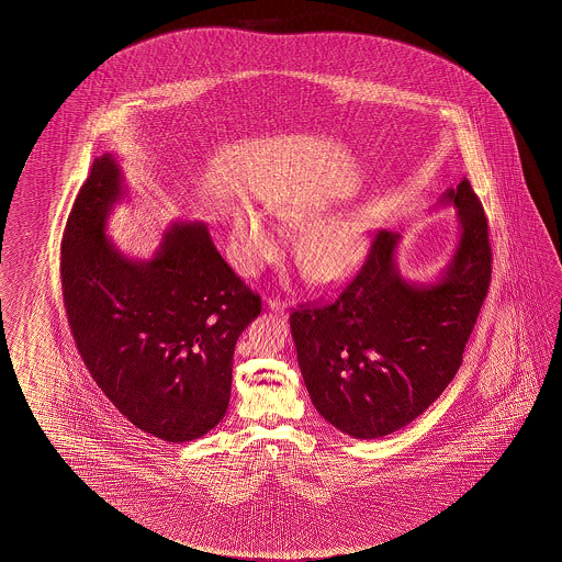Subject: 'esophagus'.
I'll return each mask as SVG.
<instances>
[{"label":"esophagus","mask_w":562,"mask_h":562,"mask_svg":"<svg viewBox=\"0 0 562 562\" xmlns=\"http://www.w3.org/2000/svg\"><path fill=\"white\" fill-rule=\"evenodd\" d=\"M268 310L270 312L280 313V315H284L285 310H288V305L284 302H280V300H268Z\"/></svg>","instance_id":"esophagus-1"}]
</instances>
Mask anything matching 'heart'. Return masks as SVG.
I'll return each mask as SVG.
<instances>
[{"label": "heart", "mask_w": 562, "mask_h": 562, "mask_svg": "<svg viewBox=\"0 0 562 562\" xmlns=\"http://www.w3.org/2000/svg\"><path fill=\"white\" fill-rule=\"evenodd\" d=\"M322 213L312 207H282L278 220L290 229H310L297 247V257L307 277L329 284L340 280L359 262L367 249V227L357 217H333L322 224ZM233 237L237 265L245 274H257L278 257L282 239L277 227L255 210L237 207L233 213Z\"/></svg>", "instance_id": "heart-1"}]
</instances>
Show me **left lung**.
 <instances>
[{
	"instance_id": "1",
	"label": "left lung",
	"mask_w": 562,
	"mask_h": 562,
	"mask_svg": "<svg viewBox=\"0 0 562 562\" xmlns=\"http://www.w3.org/2000/svg\"><path fill=\"white\" fill-rule=\"evenodd\" d=\"M439 205L457 207L460 233L432 282L402 277V237L378 231L367 262L335 302L290 315L315 409L355 439L397 431L441 396L486 300L492 249L482 203L464 178Z\"/></svg>"
}]
</instances>
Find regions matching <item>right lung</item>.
Returning a JSON list of instances; mask_svg holds the SVG:
<instances>
[{
    "label": "right lung",
    "mask_w": 562,
    "mask_h": 562,
    "mask_svg": "<svg viewBox=\"0 0 562 562\" xmlns=\"http://www.w3.org/2000/svg\"><path fill=\"white\" fill-rule=\"evenodd\" d=\"M125 195L117 157L95 158L63 237L70 331L95 384L131 424L162 441H193L225 417L235 345L260 297L203 222L170 223L148 260L123 255L105 227Z\"/></svg>",
    "instance_id": "right-lung-1"
}]
</instances>
